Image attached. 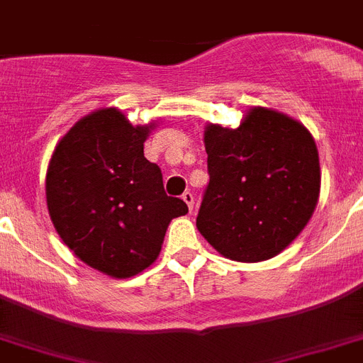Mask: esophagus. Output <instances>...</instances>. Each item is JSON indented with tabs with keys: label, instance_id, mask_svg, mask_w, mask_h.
Masks as SVG:
<instances>
[{
	"label": "esophagus",
	"instance_id": "34e87169",
	"mask_svg": "<svg viewBox=\"0 0 363 363\" xmlns=\"http://www.w3.org/2000/svg\"><path fill=\"white\" fill-rule=\"evenodd\" d=\"M182 200H184V202L187 203L189 209L193 211V207H194V196H193V193H191V191H185V193L182 194Z\"/></svg>",
	"mask_w": 363,
	"mask_h": 363
}]
</instances>
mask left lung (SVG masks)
Wrapping results in <instances>:
<instances>
[{"instance_id": "1", "label": "left lung", "mask_w": 363, "mask_h": 363, "mask_svg": "<svg viewBox=\"0 0 363 363\" xmlns=\"http://www.w3.org/2000/svg\"><path fill=\"white\" fill-rule=\"evenodd\" d=\"M209 184L198 231L238 262L272 259L308 224L320 196V156L311 132L281 111L255 106L238 128L203 132Z\"/></svg>"}]
</instances>
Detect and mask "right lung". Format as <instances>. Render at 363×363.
Segmentation results:
<instances>
[{
  "label": "right lung",
  "mask_w": 363,
  "mask_h": 363,
  "mask_svg": "<svg viewBox=\"0 0 363 363\" xmlns=\"http://www.w3.org/2000/svg\"><path fill=\"white\" fill-rule=\"evenodd\" d=\"M152 125L132 126L117 108L82 117L52 152L45 176L49 216L80 261L110 277L143 272L161 252L170 220L187 215L167 196L145 157Z\"/></svg>",
  "instance_id": "right-lung-1"
}]
</instances>
